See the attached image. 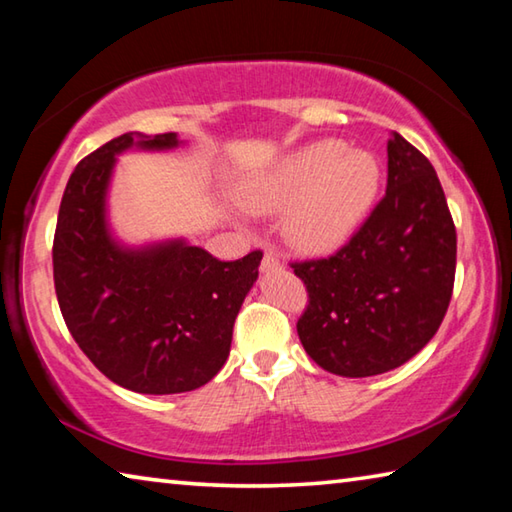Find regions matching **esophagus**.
I'll use <instances>...</instances> for the list:
<instances>
[{
	"label": "esophagus",
	"mask_w": 512,
	"mask_h": 512,
	"mask_svg": "<svg viewBox=\"0 0 512 512\" xmlns=\"http://www.w3.org/2000/svg\"><path fill=\"white\" fill-rule=\"evenodd\" d=\"M280 266V259L273 253V250H264V257H262V268L264 271H271V268Z\"/></svg>",
	"instance_id": "obj_1"
}]
</instances>
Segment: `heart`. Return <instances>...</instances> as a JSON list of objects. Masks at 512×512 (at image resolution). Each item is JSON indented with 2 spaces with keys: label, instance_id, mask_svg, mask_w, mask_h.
Returning a JSON list of instances; mask_svg holds the SVG:
<instances>
[{
  "label": "heart",
  "instance_id": "1",
  "mask_svg": "<svg viewBox=\"0 0 512 512\" xmlns=\"http://www.w3.org/2000/svg\"><path fill=\"white\" fill-rule=\"evenodd\" d=\"M379 162L323 140L291 153L241 187V203L257 214H280L282 235L300 253L341 246L366 216L379 189Z\"/></svg>",
  "mask_w": 512,
  "mask_h": 512
}]
</instances>
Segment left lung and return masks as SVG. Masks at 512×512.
Returning <instances> with one entry per match:
<instances>
[{"label":"left lung","instance_id":"1","mask_svg":"<svg viewBox=\"0 0 512 512\" xmlns=\"http://www.w3.org/2000/svg\"><path fill=\"white\" fill-rule=\"evenodd\" d=\"M307 284L302 348L341 377H372L415 357L447 314L456 228L431 162L393 133L386 196L332 257L291 264Z\"/></svg>","mask_w":512,"mask_h":512}]
</instances>
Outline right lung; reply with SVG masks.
I'll return each mask as SVG.
<instances>
[{"label":"right lung","mask_w":512,"mask_h":512,"mask_svg":"<svg viewBox=\"0 0 512 512\" xmlns=\"http://www.w3.org/2000/svg\"><path fill=\"white\" fill-rule=\"evenodd\" d=\"M176 146V133H126L83 158L67 180L54 237V284L69 334L110 381L144 395L194 391L223 368L262 262L259 250L221 262L185 239L133 248L112 235L117 155Z\"/></svg>","instance_id":"1"}]
</instances>
